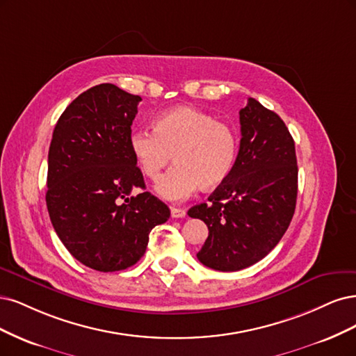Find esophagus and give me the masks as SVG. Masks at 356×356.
I'll use <instances>...</instances> for the list:
<instances>
[{"instance_id": "obj_1", "label": "esophagus", "mask_w": 356, "mask_h": 356, "mask_svg": "<svg viewBox=\"0 0 356 356\" xmlns=\"http://www.w3.org/2000/svg\"><path fill=\"white\" fill-rule=\"evenodd\" d=\"M171 217H173V219H183V217H186V210L171 207Z\"/></svg>"}]
</instances>
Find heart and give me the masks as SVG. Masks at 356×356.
<instances>
[{
  "label": "heart",
  "instance_id": "obj_1",
  "mask_svg": "<svg viewBox=\"0 0 356 356\" xmlns=\"http://www.w3.org/2000/svg\"><path fill=\"white\" fill-rule=\"evenodd\" d=\"M129 145L142 173L154 181L173 156L176 165L156 185V192L168 201L186 198L200 186L204 191L220 186L238 156L234 127L192 106L161 113L154 120V131H133Z\"/></svg>",
  "mask_w": 356,
  "mask_h": 356
}]
</instances>
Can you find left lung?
Returning a JSON list of instances; mask_svg holds the SVG:
<instances>
[{
	"instance_id": "left-lung-1",
	"label": "left lung",
	"mask_w": 356,
	"mask_h": 356,
	"mask_svg": "<svg viewBox=\"0 0 356 356\" xmlns=\"http://www.w3.org/2000/svg\"><path fill=\"white\" fill-rule=\"evenodd\" d=\"M241 142L232 173L188 214L209 227L198 251L207 268L234 272L268 256L290 226L297 198V158L284 121L250 97L239 111Z\"/></svg>"
}]
</instances>
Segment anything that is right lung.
Wrapping results in <instances>:
<instances>
[{"label": "right lung", "instance_id": "add662e5", "mask_svg": "<svg viewBox=\"0 0 356 356\" xmlns=\"http://www.w3.org/2000/svg\"><path fill=\"white\" fill-rule=\"evenodd\" d=\"M140 96L113 84L79 95L57 121L49 149L47 209L57 236L83 265L115 272L145 254L170 209L145 181L129 145ZM143 192L133 195L131 191Z\"/></svg>", "mask_w": 356, "mask_h": 356}]
</instances>
